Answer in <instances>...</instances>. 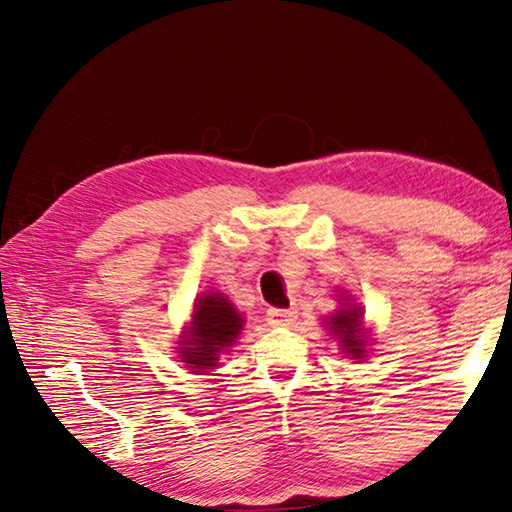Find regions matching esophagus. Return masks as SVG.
I'll return each mask as SVG.
<instances>
[{
    "instance_id": "esophagus-1",
    "label": "esophagus",
    "mask_w": 512,
    "mask_h": 512,
    "mask_svg": "<svg viewBox=\"0 0 512 512\" xmlns=\"http://www.w3.org/2000/svg\"><path fill=\"white\" fill-rule=\"evenodd\" d=\"M295 316V309H267V320H270L272 325H290Z\"/></svg>"
}]
</instances>
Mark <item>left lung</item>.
Masks as SVG:
<instances>
[{
	"label": "left lung",
	"instance_id": "1",
	"mask_svg": "<svg viewBox=\"0 0 512 512\" xmlns=\"http://www.w3.org/2000/svg\"><path fill=\"white\" fill-rule=\"evenodd\" d=\"M332 334L341 336L343 350L352 355V359H359L364 355V336H361V309H341L332 318Z\"/></svg>",
	"mask_w": 512,
	"mask_h": 512
}]
</instances>
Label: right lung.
<instances>
[{"instance_id": "right-lung-1", "label": "right lung", "mask_w": 512, "mask_h": 512, "mask_svg": "<svg viewBox=\"0 0 512 512\" xmlns=\"http://www.w3.org/2000/svg\"><path fill=\"white\" fill-rule=\"evenodd\" d=\"M242 316L233 309V304L222 295H203L196 302L192 316V332L183 348L185 361L196 373L217 364L219 350L231 345L242 329Z\"/></svg>"}]
</instances>
